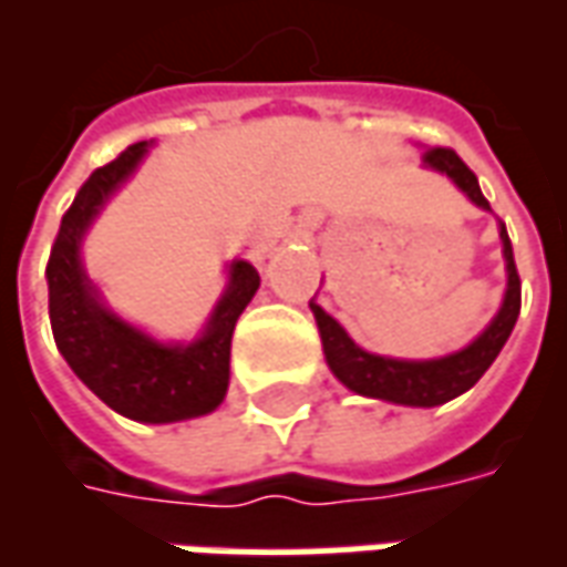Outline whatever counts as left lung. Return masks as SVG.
<instances>
[{"mask_svg": "<svg viewBox=\"0 0 567 567\" xmlns=\"http://www.w3.org/2000/svg\"><path fill=\"white\" fill-rule=\"evenodd\" d=\"M422 163L427 169L450 175L452 182L458 185V190L467 194L471 203H476L480 209H488V199L483 197L476 175L467 169V163L455 151L427 148L422 154ZM501 246H504V260H507L504 303H501L498 316L488 321L486 331L480 333L471 346H464L462 352H452V355L431 358V361H401V358L364 352L340 328V321L331 319L316 300H309V309L319 321L321 349H324V358H328V368L333 370V377L355 394L380 398V401H392V404L404 406H437L467 392L492 368V361L498 358L507 337H511L513 324L519 319V307H523V285H519L511 236H507L504 224H501Z\"/></svg>", "mask_w": 567, "mask_h": 567, "instance_id": "left-lung-1", "label": "left lung"}]
</instances>
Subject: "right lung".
<instances>
[{"instance_id": "add662e5", "label": "right lung", "mask_w": 567, "mask_h": 567, "mask_svg": "<svg viewBox=\"0 0 567 567\" xmlns=\"http://www.w3.org/2000/svg\"><path fill=\"white\" fill-rule=\"evenodd\" d=\"M148 142L130 145L81 185L60 221L48 258V312L56 349L87 389L136 422H182L221 404L230 382L236 319L260 285L248 260L230 264V279L206 328L190 343H157L105 307L81 267V239L105 199L136 173Z\"/></svg>"}]
</instances>
